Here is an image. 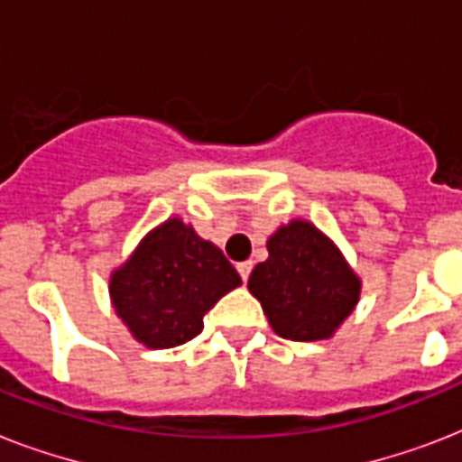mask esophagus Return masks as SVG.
I'll use <instances>...</instances> for the list:
<instances>
[{
  "instance_id": "esophagus-1",
  "label": "esophagus",
  "mask_w": 462,
  "mask_h": 462,
  "mask_svg": "<svg viewBox=\"0 0 462 462\" xmlns=\"http://www.w3.org/2000/svg\"><path fill=\"white\" fill-rule=\"evenodd\" d=\"M252 261H242V263H237V273L242 281H249V273H252Z\"/></svg>"
}]
</instances>
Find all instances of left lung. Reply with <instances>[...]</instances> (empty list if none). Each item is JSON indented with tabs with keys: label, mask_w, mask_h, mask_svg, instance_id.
<instances>
[{
	"label": "left lung",
	"mask_w": 462,
	"mask_h": 462,
	"mask_svg": "<svg viewBox=\"0 0 462 462\" xmlns=\"http://www.w3.org/2000/svg\"><path fill=\"white\" fill-rule=\"evenodd\" d=\"M268 259L249 275V292L288 340H323L352 314L359 278L311 223L292 220L268 239Z\"/></svg>",
	"instance_id": "8db88e82"
}]
</instances>
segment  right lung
<instances>
[{
	"instance_id": "1",
	"label": "right lung",
	"mask_w": 462,
	"mask_h": 462,
	"mask_svg": "<svg viewBox=\"0 0 462 462\" xmlns=\"http://www.w3.org/2000/svg\"><path fill=\"white\" fill-rule=\"evenodd\" d=\"M242 282L223 252L180 217L153 230L112 273L119 319L148 347H174L203 330L208 309Z\"/></svg>"
}]
</instances>
